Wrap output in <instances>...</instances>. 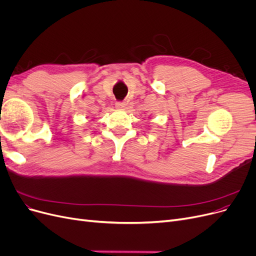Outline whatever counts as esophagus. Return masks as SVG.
<instances>
[{
  "label": "esophagus",
  "instance_id": "34e87169",
  "mask_svg": "<svg viewBox=\"0 0 256 256\" xmlns=\"http://www.w3.org/2000/svg\"><path fill=\"white\" fill-rule=\"evenodd\" d=\"M126 108V103H124V102H117L116 103L117 110H124Z\"/></svg>",
  "mask_w": 256,
  "mask_h": 256
}]
</instances>
